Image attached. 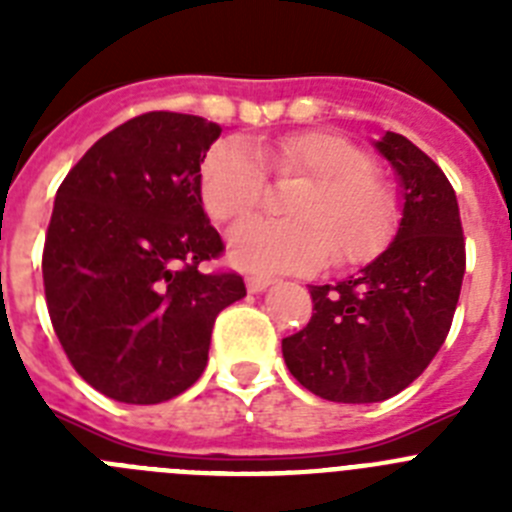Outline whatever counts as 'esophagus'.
I'll return each instance as SVG.
<instances>
[{
  "mask_svg": "<svg viewBox=\"0 0 512 512\" xmlns=\"http://www.w3.org/2000/svg\"><path fill=\"white\" fill-rule=\"evenodd\" d=\"M271 279L269 277H248L246 279V287H248V292H251V295H259V292H266V289L271 287Z\"/></svg>",
  "mask_w": 512,
  "mask_h": 512,
  "instance_id": "esophagus-1",
  "label": "esophagus"
}]
</instances>
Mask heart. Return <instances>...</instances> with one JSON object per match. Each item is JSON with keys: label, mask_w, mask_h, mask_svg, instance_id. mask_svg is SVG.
<instances>
[{"label": "heart", "mask_w": 512, "mask_h": 512, "mask_svg": "<svg viewBox=\"0 0 512 512\" xmlns=\"http://www.w3.org/2000/svg\"><path fill=\"white\" fill-rule=\"evenodd\" d=\"M261 158L277 171L305 174L289 205L292 220L248 217L228 235V259L259 274L310 271L333 253L338 264L372 259L395 225V200L372 174V158L328 130L287 135ZM264 169L243 140H220L200 166V197L217 223L238 220L259 205Z\"/></svg>", "instance_id": "obj_1"}]
</instances>
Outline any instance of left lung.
<instances>
[{"mask_svg": "<svg viewBox=\"0 0 512 512\" xmlns=\"http://www.w3.org/2000/svg\"><path fill=\"white\" fill-rule=\"evenodd\" d=\"M374 148L400 187L395 238L359 274L310 287V323L282 341L305 390L348 405L387 400L423 374L446 341L467 264L446 174L405 135L387 130Z\"/></svg>", "mask_w": 512, "mask_h": 512, "instance_id": "left-lung-1", "label": "left lung"}]
</instances>
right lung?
Masks as SVG:
<instances>
[{
    "mask_svg": "<svg viewBox=\"0 0 512 512\" xmlns=\"http://www.w3.org/2000/svg\"><path fill=\"white\" fill-rule=\"evenodd\" d=\"M223 128L182 112L122 122L56 192L43 282L63 351L84 382L128 405L182 395L207 366L217 312L246 297L238 274H205L223 241L200 166Z\"/></svg>",
    "mask_w": 512,
    "mask_h": 512,
    "instance_id": "add662e5",
    "label": "right lung"
}]
</instances>
